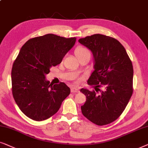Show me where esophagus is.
I'll return each mask as SVG.
<instances>
[{
	"label": "esophagus",
	"mask_w": 148,
	"mask_h": 148,
	"mask_svg": "<svg viewBox=\"0 0 148 148\" xmlns=\"http://www.w3.org/2000/svg\"><path fill=\"white\" fill-rule=\"evenodd\" d=\"M71 92L72 93H74V92H79V89H78V87H75V86H73V87L71 88Z\"/></svg>",
	"instance_id": "1"
}]
</instances>
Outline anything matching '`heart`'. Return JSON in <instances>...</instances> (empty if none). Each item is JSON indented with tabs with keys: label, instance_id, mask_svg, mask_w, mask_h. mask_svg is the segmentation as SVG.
Returning <instances> with one entry per match:
<instances>
[{
	"label": "heart",
	"instance_id": "1",
	"mask_svg": "<svg viewBox=\"0 0 148 148\" xmlns=\"http://www.w3.org/2000/svg\"><path fill=\"white\" fill-rule=\"evenodd\" d=\"M84 53H90L89 51H88V49L86 48H84V47H78L76 49L75 51V54L76 57L78 56H80V55L84 54Z\"/></svg>",
	"mask_w": 148,
	"mask_h": 148
}]
</instances>
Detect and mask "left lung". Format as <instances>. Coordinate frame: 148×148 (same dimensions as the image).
<instances>
[{
  "label": "left lung",
  "instance_id": "obj_1",
  "mask_svg": "<svg viewBox=\"0 0 148 148\" xmlns=\"http://www.w3.org/2000/svg\"><path fill=\"white\" fill-rule=\"evenodd\" d=\"M92 52L94 70L87 82L95 90L102 84L97 95L82 88L86 100L81 111L88 120L102 126L116 121L125 110L133 94V65L125 47L116 39L99 34L78 40Z\"/></svg>",
  "mask_w": 148,
  "mask_h": 148
}]
</instances>
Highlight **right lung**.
Returning a JSON list of instances; mask_svg holds the SVG:
<instances>
[{
    "label": "right lung",
    "mask_w": 148,
    "mask_h": 148,
    "mask_svg": "<svg viewBox=\"0 0 148 148\" xmlns=\"http://www.w3.org/2000/svg\"><path fill=\"white\" fill-rule=\"evenodd\" d=\"M76 37L53 34L31 38L23 45L11 71L12 92L21 111L36 121L46 120L58 111L70 93L64 82L50 84L46 75L60 64L75 45Z\"/></svg>",
    "instance_id": "right-lung-1"
}]
</instances>
